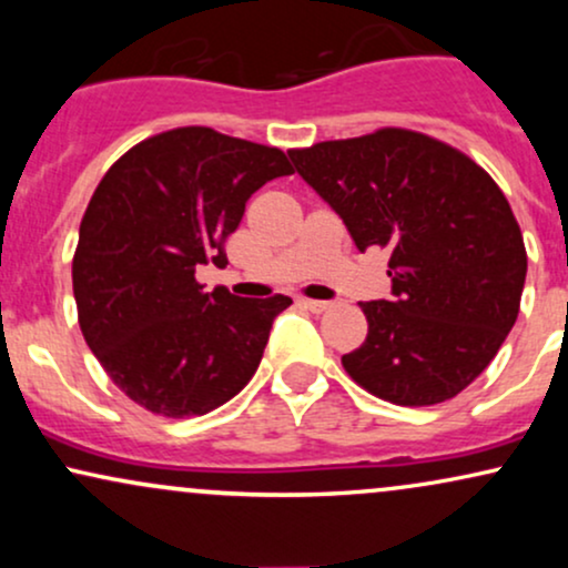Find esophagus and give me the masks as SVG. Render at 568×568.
Segmentation results:
<instances>
[{"label": "esophagus", "instance_id": "obj_1", "mask_svg": "<svg viewBox=\"0 0 568 568\" xmlns=\"http://www.w3.org/2000/svg\"><path fill=\"white\" fill-rule=\"evenodd\" d=\"M298 304L306 306L310 312H315V315H321V312L331 310V302H321V298H298Z\"/></svg>", "mask_w": 568, "mask_h": 568}]
</instances>
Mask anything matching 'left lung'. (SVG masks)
Listing matches in <instances>:
<instances>
[{
	"mask_svg": "<svg viewBox=\"0 0 568 568\" xmlns=\"http://www.w3.org/2000/svg\"><path fill=\"white\" fill-rule=\"evenodd\" d=\"M361 251H389L393 302H363L368 336L342 366L395 406L452 400L515 325L526 245L497 181L452 143L406 128L291 149Z\"/></svg>",
	"mask_w": 568,
	"mask_h": 568,
	"instance_id": "8db88e82",
	"label": "left lung"
}]
</instances>
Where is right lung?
I'll return each mask as SVG.
<instances>
[{
	"label": "right lung",
	"mask_w": 568,
	"mask_h": 568,
	"mask_svg": "<svg viewBox=\"0 0 568 568\" xmlns=\"http://www.w3.org/2000/svg\"><path fill=\"white\" fill-rule=\"evenodd\" d=\"M291 173L277 146L189 125L135 143L95 186L71 262L77 321L141 408L202 416L256 374L272 321L293 302L205 293L194 270L224 266L245 202Z\"/></svg>",
	"instance_id": "1"
}]
</instances>
